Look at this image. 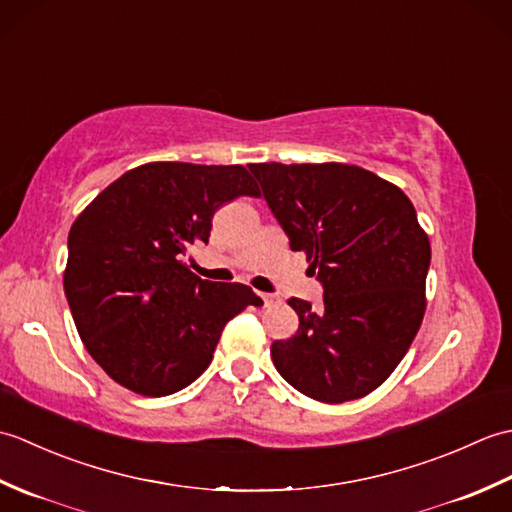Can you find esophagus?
I'll list each match as a JSON object with an SVG mask.
<instances>
[{
    "mask_svg": "<svg viewBox=\"0 0 512 512\" xmlns=\"http://www.w3.org/2000/svg\"><path fill=\"white\" fill-rule=\"evenodd\" d=\"M259 299L264 301L266 308H270V306H273V303H277V297L270 295V292H259Z\"/></svg>",
    "mask_w": 512,
    "mask_h": 512,
    "instance_id": "esophagus-1",
    "label": "esophagus"
}]
</instances>
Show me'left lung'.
Returning <instances> with one entry per match:
<instances>
[{
    "label": "left lung",
    "mask_w": 512,
    "mask_h": 512,
    "mask_svg": "<svg viewBox=\"0 0 512 512\" xmlns=\"http://www.w3.org/2000/svg\"><path fill=\"white\" fill-rule=\"evenodd\" d=\"M284 228L323 286L314 310L292 297L299 330L275 341L277 372L319 402L367 396L389 378L427 308L431 244L396 184L343 165H248Z\"/></svg>",
    "instance_id": "left-lung-1"
}]
</instances>
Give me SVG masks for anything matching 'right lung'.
<instances>
[{"mask_svg":"<svg viewBox=\"0 0 512 512\" xmlns=\"http://www.w3.org/2000/svg\"><path fill=\"white\" fill-rule=\"evenodd\" d=\"M239 195H259L242 165L147 162L74 220L65 297L85 350L118 385L176 394L209 367L224 325L264 303L184 262L191 246L209 242L213 213Z\"/></svg>","mask_w":512,"mask_h":512,"instance_id":"right-lung-1","label":"right lung"}]
</instances>
